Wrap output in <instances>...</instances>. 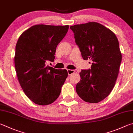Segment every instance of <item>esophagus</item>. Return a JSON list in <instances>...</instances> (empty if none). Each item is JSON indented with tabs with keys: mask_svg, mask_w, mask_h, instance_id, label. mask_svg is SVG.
I'll list each match as a JSON object with an SVG mask.
<instances>
[{
	"mask_svg": "<svg viewBox=\"0 0 133 133\" xmlns=\"http://www.w3.org/2000/svg\"><path fill=\"white\" fill-rule=\"evenodd\" d=\"M74 72H75V71L72 70V69H68V74L69 75H72V74H74Z\"/></svg>",
	"mask_w": 133,
	"mask_h": 133,
	"instance_id": "1",
	"label": "esophagus"
}]
</instances>
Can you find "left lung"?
<instances>
[{
	"label": "left lung",
	"instance_id": "obj_1",
	"mask_svg": "<svg viewBox=\"0 0 133 133\" xmlns=\"http://www.w3.org/2000/svg\"><path fill=\"white\" fill-rule=\"evenodd\" d=\"M84 60L92 59L91 68L82 69L76 93L89 103H98L110 94L119 71L122 54L117 37L96 22L70 27Z\"/></svg>",
	"mask_w": 133,
	"mask_h": 133
}]
</instances>
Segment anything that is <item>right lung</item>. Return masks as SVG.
I'll list each match as a JSON object with an SVG mask.
<instances>
[{
    "label": "right lung",
    "mask_w": 133,
    "mask_h": 133,
    "mask_svg": "<svg viewBox=\"0 0 133 133\" xmlns=\"http://www.w3.org/2000/svg\"><path fill=\"white\" fill-rule=\"evenodd\" d=\"M69 25H35L23 32L16 45L15 64L18 80L26 96L37 104L48 105L59 97L68 76L66 69L46 66L53 62L58 44Z\"/></svg>",
    "instance_id": "right-lung-1"
}]
</instances>
